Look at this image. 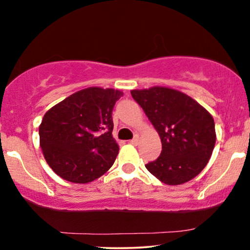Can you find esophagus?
Listing matches in <instances>:
<instances>
[{"label": "esophagus", "mask_w": 250, "mask_h": 250, "mask_svg": "<svg viewBox=\"0 0 250 250\" xmlns=\"http://www.w3.org/2000/svg\"><path fill=\"white\" fill-rule=\"evenodd\" d=\"M138 141H140V137H138V135H136L132 140L129 141V143L130 144H134V145H137L138 144Z\"/></svg>", "instance_id": "obj_1"}]
</instances>
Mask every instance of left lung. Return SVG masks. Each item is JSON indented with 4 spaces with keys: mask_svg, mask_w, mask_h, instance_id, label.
Returning <instances> with one entry per match:
<instances>
[{
    "mask_svg": "<svg viewBox=\"0 0 250 250\" xmlns=\"http://www.w3.org/2000/svg\"><path fill=\"white\" fill-rule=\"evenodd\" d=\"M131 96L162 140L160 156L145 165L148 172L169 186L200 174L216 143L212 115L192 98L169 87L132 90Z\"/></svg>",
    "mask_w": 250,
    "mask_h": 250,
    "instance_id": "8db88e82",
    "label": "left lung"
}]
</instances>
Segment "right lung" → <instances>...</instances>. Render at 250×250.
Listing matches in <instances>:
<instances>
[{
    "label": "right lung",
    "mask_w": 250,
    "mask_h": 250,
    "mask_svg": "<svg viewBox=\"0 0 250 250\" xmlns=\"http://www.w3.org/2000/svg\"><path fill=\"white\" fill-rule=\"evenodd\" d=\"M122 96L114 88L87 87L46 112L39 127L40 146L56 174L87 183L112 167L119 153L112 112Z\"/></svg>",
    "instance_id": "1"
}]
</instances>
